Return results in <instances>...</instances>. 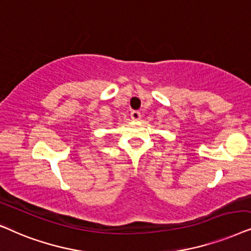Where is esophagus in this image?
Here are the masks:
<instances>
[{"mask_svg": "<svg viewBox=\"0 0 251 251\" xmlns=\"http://www.w3.org/2000/svg\"><path fill=\"white\" fill-rule=\"evenodd\" d=\"M131 118L134 120V122H138V120H140V118H141V113H140L139 111H132Z\"/></svg>", "mask_w": 251, "mask_h": 251, "instance_id": "obj_1", "label": "esophagus"}]
</instances>
